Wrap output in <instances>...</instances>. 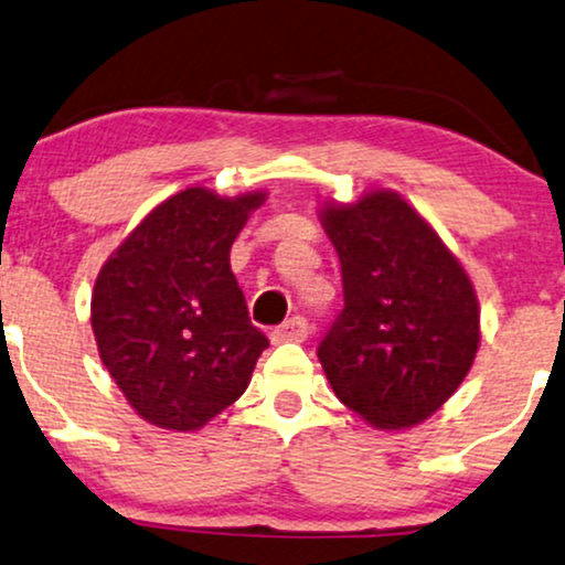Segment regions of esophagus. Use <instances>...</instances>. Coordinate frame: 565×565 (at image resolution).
I'll use <instances>...</instances> for the list:
<instances>
[{"label": "esophagus", "mask_w": 565, "mask_h": 565, "mask_svg": "<svg viewBox=\"0 0 565 565\" xmlns=\"http://www.w3.org/2000/svg\"><path fill=\"white\" fill-rule=\"evenodd\" d=\"M307 333H310V323H307V318L295 316V318H289L287 323H281L276 328L274 341H305Z\"/></svg>", "instance_id": "obj_1"}]
</instances>
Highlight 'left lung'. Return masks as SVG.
<instances>
[{"mask_svg":"<svg viewBox=\"0 0 565 565\" xmlns=\"http://www.w3.org/2000/svg\"><path fill=\"white\" fill-rule=\"evenodd\" d=\"M341 260L344 310L318 344L328 383L381 430L430 417L480 344V307L461 263L391 190L323 209Z\"/></svg>","mask_w":565,"mask_h":565,"instance_id":"1","label":"left lung"}]
</instances>
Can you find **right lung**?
<instances>
[{"instance_id": "right-lung-1", "label": "right lung", "mask_w": 565, "mask_h": 565, "mask_svg": "<svg viewBox=\"0 0 565 565\" xmlns=\"http://www.w3.org/2000/svg\"><path fill=\"white\" fill-rule=\"evenodd\" d=\"M263 198L177 192L104 263L93 333L114 383L148 423L198 430L245 394L268 339L249 323L230 249Z\"/></svg>"}]
</instances>
